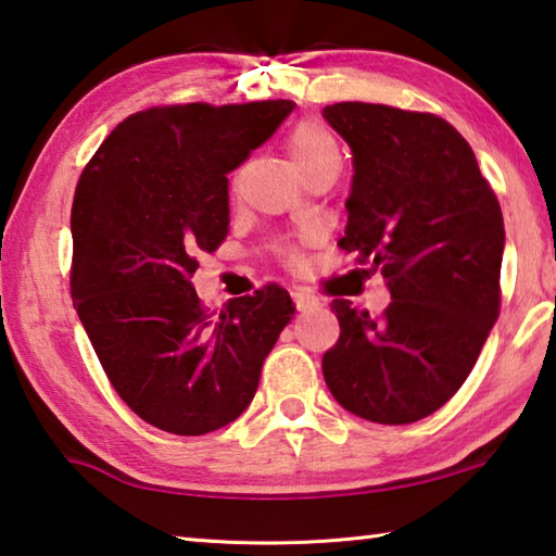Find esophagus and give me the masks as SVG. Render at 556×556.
I'll return each mask as SVG.
<instances>
[{
	"mask_svg": "<svg viewBox=\"0 0 556 556\" xmlns=\"http://www.w3.org/2000/svg\"><path fill=\"white\" fill-rule=\"evenodd\" d=\"M291 296H294V304H296L299 312L308 314V312H314V308H318V299L312 294V291L294 289V291H291Z\"/></svg>",
	"mask_w": 556,
	"mask_h": 556,
	"instance_id": "obj_1",
	"label": "esophagus"
}]
</instances>
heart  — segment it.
Wrapping results in <instances>:
<instances>
[{"label":"heart","instance_id":"1","mask_svg":"<svg viewBox=\"0 0 556 556\" xmlns=\"http://www.w3.org/2000/svg\"><path fill=\"white\" fill-rule=\"evenodd\" d=\"M287 154L299 174L324 164H341V149H338L331 131L318 122H299L287 137ZM281 255L289 262H299L296 242L281 244Z\"/></svg>","mask_w":556,"mask_h":556}]
</instances>
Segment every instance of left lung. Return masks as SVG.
Listing matches in <instances>:
<instances>
[{"label": "left lung", "mask_w": 556, "mask_h": 556, "mask_svg": "<svg viewBox=\"0 0 556 556\" xmlns=\"http://www.w3.org/2000/svg\"><path fill=\"white\" fill-rule=\"evenodd\" d=\"M324 117L355 168L338 244L392 294L380 316L331 301L341 338L324 378L357 417L412 425L454 397L501 314V203L473 149L431 112L336 102Z\"/></svg>", "instance_id": "1"}]
</instances>
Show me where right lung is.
<instances>
[{"instance_id": "obj_1", "label": "right lung", "mask_w": 556, "mask_h": 556, "mask_svg": "<svg viewBox=\"0 0 556 556\" xmlns=\"http://www.w3.org/2000/svg\"><path fill=\"white\" fill-rule=\"evenodd\" d=\"M291 110V100H262L135 112L75 186V312L115 392L168 434L201 437L238 419L294 314L279 285L230 299L220 314L191 285L201 252L228 235V174Z\"/></svg>"}]
</instances>
